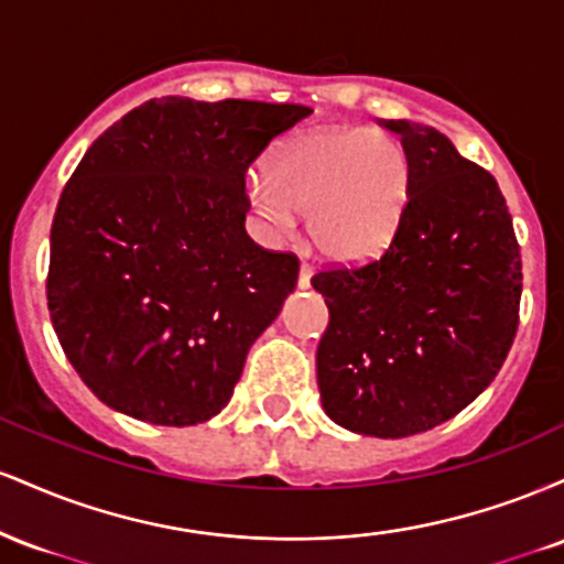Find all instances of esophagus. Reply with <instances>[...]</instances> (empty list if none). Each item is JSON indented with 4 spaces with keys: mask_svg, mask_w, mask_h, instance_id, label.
Segmentation results:
<instances>
[{
    "mask_svg": "<svg viewBox=\"0 0 564 564\" xmlns=\"http://www.w3.org/2000/svg\"><path fill=\"white\" fill-rule=\"evenodd\" d=\"M310 278H313V268H310L307 262L300 264V289H310Z\"/></svg>",
    "mask_w": 564,
    "mask_h": 564,
    "instance_id": "34e87169",
    "label": "esophagus"
}]
</instances>
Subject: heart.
<instances>
[{"label": "heart", "instance_id": "b5f03b06", "mask_svg": "<svg viewBox=\"0 0 564 564\" xmlns=\"http://www.w3.org/2000/svg\"><path fill=\"white\" fill-rule=\"evenodd\" d=\"M411 170L398 138L377 129H315L278 142L268 177H251L246 198L273 238L310 217V238L334 262L379 254L398 230Z\"/></svg>", "mask_w": 564, "mask_h": 564}]
</instances>
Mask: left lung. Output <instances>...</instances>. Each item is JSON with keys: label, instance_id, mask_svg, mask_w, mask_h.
<instances>
[{"label": "left lung", "instance_id": "left-lung-1", "mask_svg": "<svg viewBox=\"0 0 564 564\" xmlns=\"http://www.w3.org/2000/svg\"><path fill=\"white\" fill-rule=\"evenodd\" d=\"M384 127L411 170L405 212L377 260L313 278L328 307L315 364L332 422L408 437L448 422L501 371L520 323L522 260L494 174L435 127Z\"/></svg>", "mask_w": 564, "mask_h": 564}]
</instances>
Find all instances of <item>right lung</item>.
Here are the masks:
<instances>
[{"label":"right lung","instance_id":"right-lung-1","mask_svg":"<svg viewBox=\"0 0 564 564\" xmlns=\"http://www.w3.org/2000/svg\"><path fill=\"white\" fill-rule=\"evenodd\" d=\"M310 113L161 97L84 153L50 232L47 307L70 366L108 408L191 426L228 405L300 275L294 254L246 236V170Z\"/></svg>","mask_w":564,"mask_h":564}]
</instances>
